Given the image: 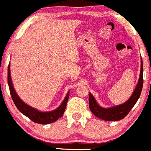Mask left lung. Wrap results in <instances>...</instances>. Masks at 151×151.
<instances>
[{"label":"left lung","mask_w":151,"mask_h":151,"mask_svg":"<svg viewBox=\"0 0 151 151\" xmlns=\"http://www.w3.org/2000/svg\"><path fill=\"white\" fill-rule=\"evenodd\" d=\"M143 86V65L142 59L141 57V68H140L139 77L138 82L136 86L135 89L133 92L132 95L129 99L123 104L114 106L104 108L101 106L97 103L96 100L93 95L89 93V106L91 111L95 116L98 118L106 121H117L124 118L127 114L129 113L131 109L134 107L136 103L139 98Z\"/></svg>","instance_id":"obj_1"}]
</instances>
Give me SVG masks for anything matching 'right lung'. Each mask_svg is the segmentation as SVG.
<instances>
[{
    "mask_svg": "<svg viewBox=\"0 0 151 151\" xmlns=\"http://www.w3.org/2000/svg\"><path fill=\"white\" fill-rule=\"evenodd\" d=\"M8 84L11 96L17 109L34 123L42 125L49 124V123L56 121L58 119L62 117V116L63 115L65 109H66L67 104H68V98H69L70 91H68L64 101H62L61 105L57 109L50 111H41L25 104L24 101H22L20 97L17 95L14 86H13L12 81L11 73H10V64L8 67Z\"/></svg>",
    "mask_w": 151,
    "mask_h": 151,
    "instance_id": "1",
    "label": "right lung"
}]
</instances>
